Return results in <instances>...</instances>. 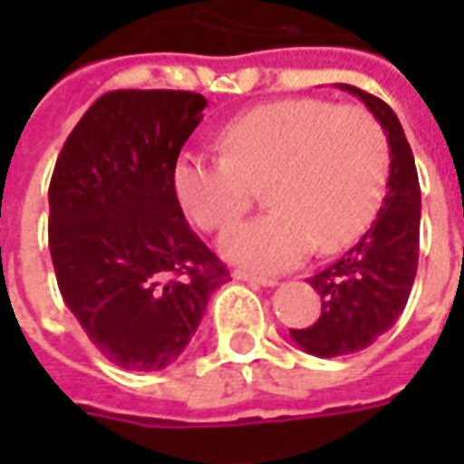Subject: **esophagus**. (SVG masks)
<instances>
[{"label":"esophagus","mask_w":464,"mask_h":464,"mask_svg":"<svg viewBox=\"0 0 464 464\" xmlns=\"http://www.w3.org/2000/svg\"><path fill=\"white\" fill-rule=\"evenodd\" d=\"M233 278L236 281H246V283H253V285H263V288H273L276 285V278H266V276H253V273H246V271H233Z\"/></svg>","instance_id":"1"}]
</instances>
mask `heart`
Listing matches in <instances>:
<instances>
[{"instance_id":"b5f03b06","label":"heart","mask_w":464,"mask_h":464,"mask_svg":"<svg viewBox=\"0 0 464 464\" xmlns=\"http://www.w3.org/2000/svg\"><path fill=\"white\" fill-rule=\"evenodd\" d=\"M221 151L216 159L181 153L173 191L201 231H221L263 188L273 211L221 238L223 256L251 271H285L313 248H348L372 223L388 186V139L362 106L305 96L256 106L223 129Z\"/></svg>"}]
</instances>
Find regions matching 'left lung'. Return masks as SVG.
Here are the masks:
<instances>
[{
	"instance_id": "left-lung-1",
	"label": "left lung",
	"mask_w": 464,
	"mask_h": 464,
	"mask_svg": "<svg viewBox=\"0 0 464 464\" xmlns=\"http://www.w3.org/2000/svg\"><path fill=\"white\" fill-rule=\"evenodd\" d=\"M358 96L388 136L390 176L378 218L341 261L308 278L321 295V318L291 331L293 343L318 358L365 350L390 331L415 283L420 253V183L415 159L398 116L382 99L358 86L338 84Z\"/></svg>"
}]
</instances>
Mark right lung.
Returning <instances> with one entry per match:
<instances>
[{"label": "right lung", "mask_w": 464, "mask_h": 464, "mask_svg": "<svg viewBox=\"0 0 464 464\" xmlns=\"http://www.w3.org/2000/svg\"><path fill=\"white\" fill-rule=\"evenodd\" d=\"M206 104L193 92H109L56 159L49 183L56 283L89 341L123 370L169 368L228 281L173 191V166Z\"/></svg>", "instance_id": "add662e5"}]
</instances>
